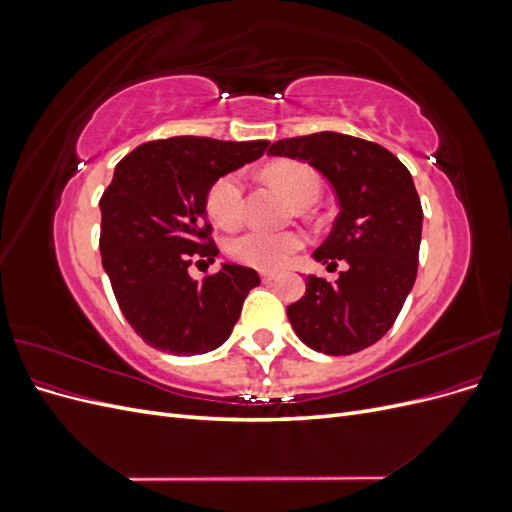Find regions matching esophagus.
Segmentation results:
<instances>
[{
  "instance_id": "34e87169",
  "label": "esophagus",
  "mask_w": 512,
  "mask_h": 512,
  "mask_svg": "<svg viewBox=\"0 0 512 512\" xmlns=\"http://www.w3.org/2000/svg\"><path fill=\"white\" fill-rule=\"evenodd\" d=\"M260 280L265 282V284H271V282L277 280V275H275V273H269V271H262V273H260Z\"/></svg>"
}]
</instances>
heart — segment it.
Here are the masks:
<instances>
[{"mask_svg":"<svg viewBox=\"0 0 512 512\" xmlns=\"http://www.w3.org/2000/svg\"><path fill=\"white\" fill-rule=\"evenodd\" d=\"M267 177L288 192L294 203L307 207L320 196V177L312 166L294 160L275 162L267 168ZM207 211L215 224L224 228L237 226L245 211L243 175L226 173L211 183L207 190ZM305 237L297 230L247 228L228 243V254L241 265L260 271H277L297 254Z\"/></svg>","mask_w":512,"mask_h":512,"instance_id":"obj_1","label":"heart"}]
</instances>
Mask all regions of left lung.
<instances>
[{
	"instance_id": "8db88e82",
	"label": "left lung",
	"mask_w": 512,
	"mask_h": 512,
	"mask_svg": "<svg viewBox=\"0 0 512 512\" xmlns=\"http://www.w3.org/2000/svg\"><path fill=\"white\" fill-rule=\"evenodd\" d=\"M269 156L307 162L329 179L339 213L314 258L348 262L335 284L307 275L305 294L286 309L294 333L331 356L369 348L393 327L416 280L423 207L410 170L382 145L339 132L284 138Z\"/></svg>"
}]
</instances>
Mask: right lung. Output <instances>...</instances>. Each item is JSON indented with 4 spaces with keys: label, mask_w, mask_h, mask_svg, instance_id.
Returning a JSON list of instances; mask_svg holds the SVG:
<instances>
[{
    "label": "right lung",
    "mask_w": 512,
    "mask_h": 512,
    "mask_svg": "<svg viewBox=\"0 0 512 512\" xmlns=\"http://www.w3.org/2000/svg\"><path fill=\"white\" fill-rule=\"evenodd\" d=\"M267 147L269 141L173 136L143 143L115 166L100 198L102 267L121 314L149 346L205 354L232 333L258 273L224 262L196 282L188 267L220 254L207 222L211 183Z\"/></svg>",
    "instance_id": "add662e5"
}]
</instances>
